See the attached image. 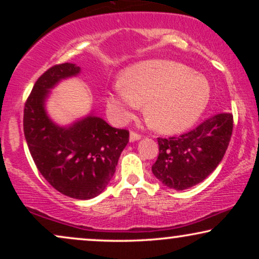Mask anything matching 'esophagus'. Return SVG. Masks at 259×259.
<instances>
[{"mask_svg":"<svg viewBox=\"0 0 259 259\" xmlns=\"http://www.w3.org/2000/svg\"><path fill=\"white\" fill-rule=\"evenodd\" d=\"M141 139V136L140 134H138L136 132H131L130 133V141H132V143H134V141H138Z\"/></svg>","mask_w":259,"mask_h":259,"instance_id":"1","label":"esophagus"}]
</instances>
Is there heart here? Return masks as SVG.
I'll return each mask as SVG.
<instances>
[{"instance_id":"obj_1","label":"heart","mask_w":259,"mask_h":259,"mask_svg":"<svg viewBox=\"0 0 259 259\" xmlns=\"http://www.w3.org/2000/svg\"><path fill=\"white\" fill-rule=\"evenodd\" d=\"M211 86L206 77L171 60H145L122 73L108 94L111 111L121 120L132 118L146 102L145 115L162 133H179L193 126L206 109Z\"/></svg>"}]
</instances>
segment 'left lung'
Listing matches in <instances>:
<instances>
[{"mask_svg": "<svg viewBox=\"0 0 259 259\" xmlns=\"http://www.w3.org/2000/svg\"><path fill=\"white\" fill-rule=\"evenodd\" d=\"M233 128L231 113H221L196 130L168 139L158 138L152 172L168 189L183 191L206 179L222 161Z\"/></svg>", "mask_w": 259, "mask_h": 259, "instance_id": "left-lung-1", "label": "left lung"}]
</instances>
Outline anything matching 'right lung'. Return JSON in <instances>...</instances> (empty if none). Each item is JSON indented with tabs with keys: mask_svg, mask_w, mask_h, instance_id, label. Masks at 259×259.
Listing matches in <instances>:
<instances>
[{
	"mask_svg": "<svg viewBox=\"0 0 259 259\" xmlns=\"http://www.w3.org/2000/svg\"><path fill=\"white\" fill-rule=\"evenodd\" d=\"M80 73L79 66L66 62L38 77L24 106L23 131L44 178L65 196L87 200L111 182L130 133L109 126L93 111L66 126L49 116L47 100L53 88Z\"/></svg>",
	"mask_w": 259,
	"mask_h": 259,
	"instance_id": "obj_1",
	"label": "right lung"
}]
</instances>
